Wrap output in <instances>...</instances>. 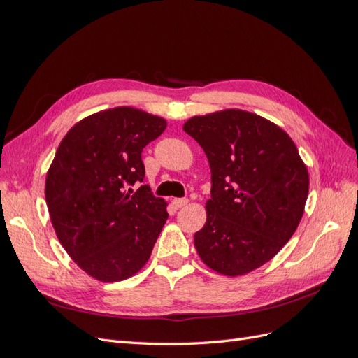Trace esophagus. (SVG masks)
<instances>
[{
  "instance_id": "esophagus-1",
  "label": "esophagus",
  "mask_w": 358,
  "mask_h": 358,
  "mask_svg": "<svg viewBox=\"0 0 358 358\" xmlns=\"http://www.w3.org/2000/svg\"><path fill=\"white\" fill-rule=\"evenodd\" d=\"M173 204H175V208H183V206L188 204V199H175Z\"/></svg>"
}]
</instances>
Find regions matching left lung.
Instances as JSON below:
<instances>
[{"label": "left lung", "mask_w": 358, "mask_h": 358, "mask_svg": "<svg viewBox=\"0 0 358 358\" xmlns=\"http://www.w3.org/2000/svg\"><path fill=\"white\" fill-rule=\"evenodd\" d=\"M212 173L206 224L194 234L201 262L216 273L242 276L270 262L305 212L309 173L292 138L268 119L225 109L183 124Z\"/></svg>", "instance_id": "left-lung-1"}]
</instances>
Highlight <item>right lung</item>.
Returning a JSON list of instances; mask_svg holds the SVG:
<instances>
[{"instance_id":"add662e5","label":"right lung","mask_w":358,"mask_h":358,"mask_svg":"<svg viewBox=\"0 0 358 358\" xmlns=\"http://www.w3.org/2000/svg\"><path fill=\"white\" fill-rule=\"evenodd\" d=\"M164 117L129 106L86 116L64 136L48 170L45 197L62 248L100 282L134 276L152 252L169 213L146 187L143 148L162 134Z\"/></svg>"}]
</instances>
